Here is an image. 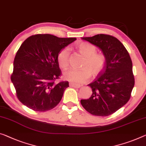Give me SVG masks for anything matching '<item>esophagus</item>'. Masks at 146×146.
I'll list each match as a JSON object with an SVG mask.
<instances>
[{"label":"esophagus","instance_id":"obj_1","mask_svg":"<svg viewBox=\"0 0 146 146\" xmlns=\"http://www.w3.org/2000/svg\"><path fill=\"white\" fill-rule=\"evenodd\" d=\"M70 85V87H75V88H80L81 87V86L80 84H75V83H70L69 84Z\"/></svg>","mask_w":146,"mask_h":146}]
</instances>
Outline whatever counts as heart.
I'll return each mask as SVG.
<instances>
[{
    "mask_svg": "<svg viewBox=\"0 0 146 146\" xmlns=\"http://www.w3.org/2000/svg\"><path fill=\"white\" fill-rule=\"evenodd\" d=\"M78 52L84 57L80 69L71 68L64 73V78L72 82L82 84L90 79L91 75L97 76L101 72L106 64V57L102 53H97L93 45L86 42H81L76 46ZM57 61L62 68H68L70 64L69 50L64 48L57 55Z\"/></svg>",
    "mask_w": 146,
    "mask_h": 146,
    "instance_id": "b5f03b06",
    "label": "heart"
}]
</instances>
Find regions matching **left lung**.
Masks as SVG:
<instances>
[{
  "mask_svg": "<svg viewBox=\"0 0 146 146\" xmlns=\"http://www.w3.org/2000/svg\"><path fill=\"white\" fill-rule=\"evenodd\" d=\"M82 38L101 50L106 64L95 81L88 85L93 92L91 97L81 100V104L92 115H110L131 98L134 86L131 57L121 42L111 35L100 34Z\"/></svg>",
  "mask_w": 146,
  "mask_h": 146,
  "instance_id": "8db88e82",
  "label": "left lung"
}]
</instances>
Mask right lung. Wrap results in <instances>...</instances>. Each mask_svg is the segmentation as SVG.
Wrapping results in <instances>:
<instances>
[{
  "mask_svg": "<svg viewBox=\"0 0 146 146\" xmlns=\"http://www.w3.org/2000/svg\"><path fill=\"white\" fill-rule=\"evenodd\" d=\"M76 40L40 34L23 42L15 55L11 76L22 104L37 111L50 110L59 104L69 84L55 83L61 74L57 55Z\"/></svg>",
  "mask_w": 146,
  "mask_h": 146,
  "instance_id": "right-lung-1",
  "label": "right lung"
}]
</instances>
